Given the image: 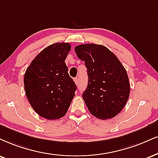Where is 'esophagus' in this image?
Here are the masks:
<instances>
[{"mask_svg":"<svg viewBox=\"0 0 158 158\" xmlns=\"http://www.w3.org/2000/svg\"><path fill=\"white\" fill-rule=\"evenodd\" d=\"M74 81H75V84H76V85H79L80 82H79L78 77H75V78H74Z\"/></svg>","mask_w":158,"mask_h":158,"instance_id":"1","label":"esophagus"}]
</instances>
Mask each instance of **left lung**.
<instances>
[{"label":"left lung","instance_id":"left-lung-1","mask_svg":"<svg viewBox=\"0 0 158 158\" xmlns=\"http://www.w3.org/2000/svg\"><path fill=\"white\" fill-rule=\"evenodd\" d=\"M75 51L87 68L89 83L83 98L89 112L100 119L114 118L130 95L126 69L114 52L101 44H80Z\"/></svg>","mask_w":158,"mask_h":158}]
</instances>
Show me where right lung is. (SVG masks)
I'll return each instance as SVG.
<instances>
[{
  "label": "right lung",
  "instance_id": "add662e5",
  "mask_svg": "<svg viewBox=\"0 0 158 158\" xmlns=\"http://www.w3.org/2000/svg\"><path fill=\"white\" fill-rule=\"evenodd\" d=\"M71 45L50 44L42 50L27 68L24 76L25 94L33 109L47 119L63 117L77 89L68 73L66 58Z\"/></svg>",
  "mask_w": 158,
  "mask_h": 158
}]
</instances>
